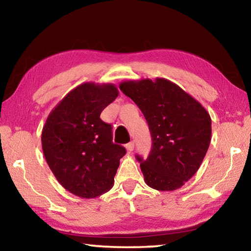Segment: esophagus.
<instances>
[{
	"instance_id": "obj_1",
	"label": "esophagus",
	"mask_w": 251,
	"mask_h": 251,
	"mask_svg": "<svg viewBox=\"0 0 251 251\" xmlns=\"http://www.w3.org/2000/svg\"><path fill=\"white\" fill-rule=\"evenodd\" d=\"M126 150H127V151H128V152L133 151H134V143L130 142L128 144H126Z\"/></svg>"
}]
</instances>
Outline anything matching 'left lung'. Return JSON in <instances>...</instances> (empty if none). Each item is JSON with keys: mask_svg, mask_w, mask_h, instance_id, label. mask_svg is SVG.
Segmentation results:
<instances>
[{"mask_svg": "<svg viewBox=\"0 0 251 251\" xmlns=\"http://www.w3.org/2000/svg\"><path fill=\"white\" fill-rule=\"evenodd\" d=\"M120 88L135 101L150 127L152 148L146 160L137 156L146 184L173 192L201 167L211 139L206 108L166 78L124 80Z\"/></svg>", "mask_w": 251, "mask_h": 251, "instance_id": "obj_1", "label": "left lung"}]
</instances>
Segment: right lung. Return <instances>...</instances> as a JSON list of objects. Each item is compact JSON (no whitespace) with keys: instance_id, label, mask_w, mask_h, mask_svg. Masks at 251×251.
I'll use <instances>...</instances> for the list:
<instances>
[{"instance_id":"obj_1","label":"right lung","mask_w":251,"mask_h":251,"mask_svg":"<svg viewBox=\"0 0 251 251\" xmlns=\"http://www.w3.org/2000/svg\"><path fill=\"white\" fill-rule=\"evenodd\" d=\"M117 96L112 83L80 84L52 109L42 129L46 163L59 184L79 198L107 193L126 154L112 142V126L100 118Z\"/></svg>"}]
</instances>
